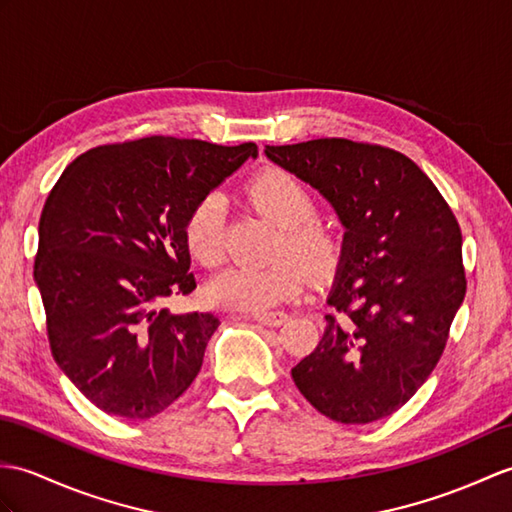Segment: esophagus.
<instances>
[{
  "instance_id": "obj_1",
  "label": "esophagus",
  "mask_w": 512,
  "mask_h": 512,
  "mask_svg": "<svg viewBox=\"0 0 512 512\" xmlns=\"http://www.w3.org/2000/svg\"><path fill=\"white\" fill-rule=\"evenodd\" d=\"M251 318L255 320V323H259V325L279 327V325L285 323V318H288V314H285V312H255V314H251Z\"/></svg>"
}]
</instances>
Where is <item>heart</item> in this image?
Masks as SVG:
<instances>
[{"mask_svg": "<svg viewBox=\"0 0 512 512\" xmlns=\"http://www.w3.org/2000/svg\"><path fill=\"white\" fill-rule=\"evenodd\" d=\"M251 200L281 227L277 261L270 266H231L207 283V299L231 310L264 312L294 299L305 285V268L329 270L342 255V235L329 220L316 216L318 196L299 176L268 168L248 185ZM227 207L218 189L202 194L187 211L183 237L189 253L213 268L224 259ZM300 259L296 260L295 257Z\"/></svg>", "mask_w": 512, "mask_h": 512, "instance_id": "1", "label": "heart"}]
</instances>
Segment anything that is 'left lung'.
<instances>
[{"mask_svg":"<svg viewBox=\"0 0 512 512\" xmlns=\"http://www.w3.org/2000/svg\"><path fill=\"white\" fill-rule=\"evenodd\" d=\"M314 185L347 233L325 334L292 368L312 406L347 425L397 412L432 375L465 299L462 233L417 163L342 137L268 146Z\"/></svg>","mask_w":512,"mask_h":512,"instance_id":"1","label":"left lung"}]
</instances>
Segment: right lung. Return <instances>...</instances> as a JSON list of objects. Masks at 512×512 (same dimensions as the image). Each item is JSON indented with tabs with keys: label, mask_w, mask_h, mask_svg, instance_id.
<instances>
[{
	"label": "right lung",
	"mask_w": 512,
	"mask_h": 512,
	"mask_svg": "<svg viewBox=\"0 0 512 512\" xmlns=\"http://www.w3.org/2000/svg\"><path fill=\"white\" fill-rule=\"evenodd\" d=\"M255 154L253 141L152 135L91 148L52 187L34 259L47 340L106 414L150 419L196 379L220 318L163 310L170 296L196 290L183 224L202 194Z\"/></svg>",
	"instance_id": "right-lung-1"
}]
</instances>
